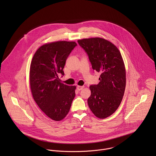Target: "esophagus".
Here are the masks:
<instances>
[{"label":"esophagus","mask_w":156,"mask_h":156,"mask_svg":"<svg viewBox=\"0 0 156 156\" xmlns=\"http://www.w3.org/2000/svg\"><path fill=\"white\" fill-rule=\"evenodd\" d=\"M83 88H84L83 86V87H82V86H77V89L78 90H80L83 89Z\"/></svg>","instance_id":"1"}]
</instances>
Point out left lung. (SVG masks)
Instances as JSON below:
<instances>
[{"mask_svg": "<svg viewBox=\"0 0 156 156\" xmlns=\"http://www.w3.org/2000/svg\"><path fill=\"white\" fill-rule=\"evenodd\" d=\"M77 42L88 55L92 69L101 73L99 83L89 87L88 104L95 116L105 119L117 110L124 94L126 72L122 57L116 46L102 38Z\"/></svg>", "mask_w": 156, "mask_h": 156, "instance_id": "obj_1", "label": "left lung"}]
</instances>
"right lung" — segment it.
Here are the masks:
<instances>
[{"mask_svg":"<svg viewBox=\"0 0 156 156\" xmlns=\"http://www.w3.org/2000/svg\"><path fill=\"white\" fill-rule=\"evenodd\" d=\"M77 45L74 41H59L41 45L32 59L29 80L34 101L50 119L59 121L69 111L76 86H68L59 79L67 58Z\"/></svg>","mask_w":156,"mask_h":156,"instance_id":"right-lung-1","label":"right lung"}]
</instances>
